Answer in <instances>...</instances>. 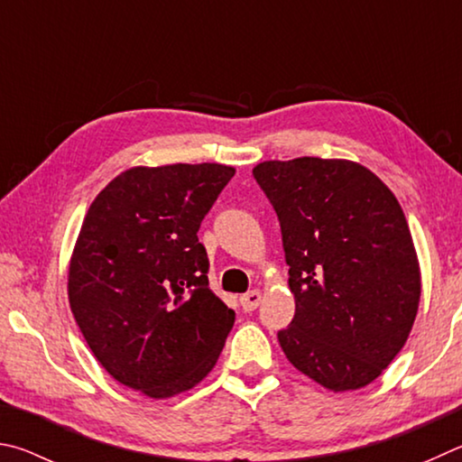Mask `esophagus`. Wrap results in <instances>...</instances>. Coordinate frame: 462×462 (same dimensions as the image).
Returning <instances> with one entry per match:
<instances>
[{
	"label": "esophagus",
	"instance_id": "1",
	"mask_svg": "<svg viewBox=\"0 0 462 462\" xmlns=\"http://www.w3.org/2000/svg\"><path fill=\"white\" fill-rule=\"evenodd\" d=\"M239 302H241V309H244L245 312H252V310H255L257 306H260V302H262V294H260V290H252V292L244 294V296L239 298Z\"/></svg>",
	"mask_w": 462,
	"mask_h": 462
}]
</instances>
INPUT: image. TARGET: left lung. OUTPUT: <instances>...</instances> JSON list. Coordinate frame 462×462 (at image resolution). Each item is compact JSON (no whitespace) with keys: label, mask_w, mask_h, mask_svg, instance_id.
<instances>
[{"label":"left lung","mask_w":462,"mask_h":462,"mask_svg":"<svg viewBox=\"0 0 462 462\" xmlns=\"http://www.w3.org/2000/svg\"><path fill=\"white\" fill-rule=\"evenodd\" d=\"M280 221L296 312L278 341L333 392L382 375L414 325L420 268L393 192L355 162L296 158L254 168Z\"/></svg>","instance_id":"8db88e82"}]
</instances>
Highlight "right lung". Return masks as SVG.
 <instances>
[{
	"label": "right lung",
	"instance_id": "obj_1",
	"mask_svg": "<svg viewBox=\"0 0 462 462\" xmlns=\"http://www.w3.org/2000/svg\"><path fill=\"white\" fill-rule=\"evenodd\" d=\"M233 174L223 164L125 170L97 194L80 226L70 310L107 374L150 398L197 385L236 322L210 292L197 236Z\"/></svg>",
	"mask_w": 462,
	"mask_h": 462
}]
</instances>
